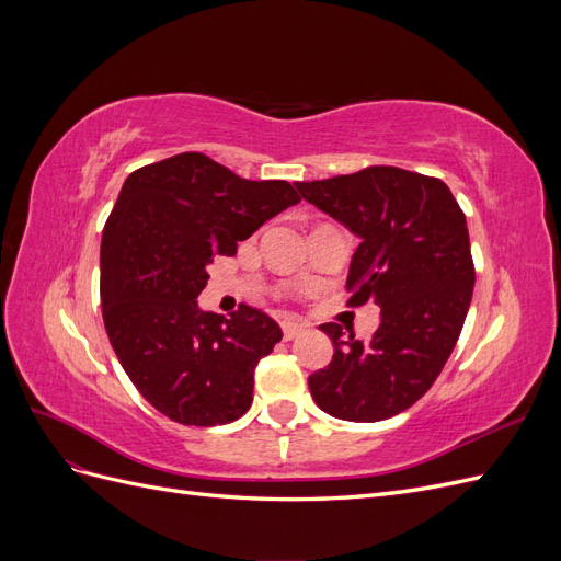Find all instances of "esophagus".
Returning <instances> with one entry per match:
<instances>
[{
    "mask_svg": "<svg viewBox=\"0 0 561 561\" xmlns=\"http://www.w3.org/2000/svg\"><path fill=\"white\" fill-rule=\"evenodd\" d=\"M280 328H283V336L285 339H295V336H299L304 332L301 322H295V320H283Z\"/></svg>",
    "mask_w": 561,
    "mask_h": 561,
    "instance_id": "1",
    "label": "esophagus"
}]
</instances>
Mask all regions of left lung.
<instances>
[{"label": "left lung", "instance_id": "left-lung-1", "mask_svg": "<svg viewBox=\"0 0 561 561\" xmlns=\"http://www.w3.org/2000/svg\"><path fill=\"white\" fill-rule=\"evenodd\" d=\"M295 186L358 236L346 290L351 304L381 309L367 342L320 325L334 353L309 377L311 396L334 419L396 416L433 386L461 334L474 285L466 215L443 180L396 165Z\"/></svg>", "mask_w": 561, "mask_h": 561}]
</instances>
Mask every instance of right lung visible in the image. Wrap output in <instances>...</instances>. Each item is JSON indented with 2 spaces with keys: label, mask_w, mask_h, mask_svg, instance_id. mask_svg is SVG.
Here are the masks:
<instances>
[{
  "label": "right lung",
  "mask_w": 561,
  "mask_h": 561,
  "mask_svg": "<svg viewBox=\"0 0 561 561\" xmlns=\"http://www.w3.org/2000/svg\"><path fill=\"white\" fill-rule=\"evenodd\" d=\"M295 203L290 182L245 180L198 151L126 178L100 245V301L118 363L168 419L222 426L248 412L278 322L245 304L222 318L196 299L217 254Z\"/></svg>",
  "instance_id": "1"
}]
</instances>
